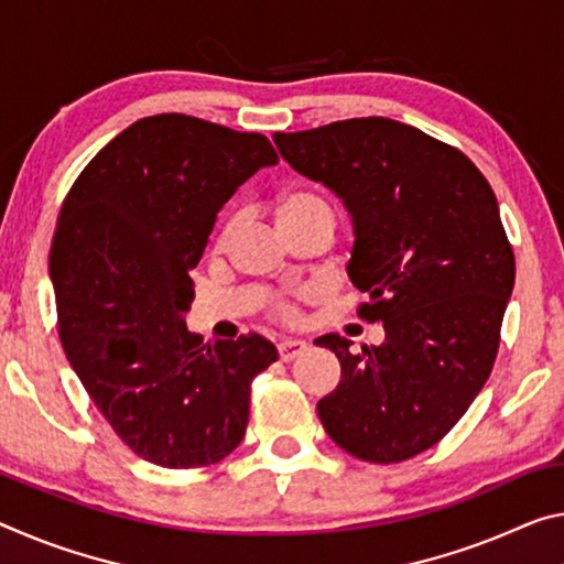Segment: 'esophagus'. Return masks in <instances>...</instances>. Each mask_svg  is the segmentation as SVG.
Masks as SVG:
<instances>
[{"instance_id":"1","label":"esophagus","mask_w":564,"mask_h":564,"mask_svg":"<svg viewBox=\"0 0 564 564\" xmlns=\"http://www.w3.org/2000/svg\"><path fill=\"white\" fill-rule=\"evenodd\" d=\"M303 351H308V344L301 341V338H283L279 344V356L281 361H293L296 356H301Z\"/></svg>"}]
</instances>
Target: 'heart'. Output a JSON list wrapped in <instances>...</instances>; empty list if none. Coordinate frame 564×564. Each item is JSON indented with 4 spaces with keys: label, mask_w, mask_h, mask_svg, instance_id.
<instances>
[{
    "label": "heart",
    "mask_w": 564,
    "mask_h": 564,
    "mask_svg": "<svg viewBox=\"0 0 564 564\" xmlns=\"http://www.w3.org/2000/svg\"><path fill=\"white\" fill-rule=\"evenodd\" d=\"M318 208L328 210V205L316 193H308V191L285 193L283 198H281V203H279V220L291 218V216H299V213H306V210H318ZM228 234H230V226L223 230V236H220L223 243H226V240H228Z\"/></svg>",
    "instance_id": "b5f03b06"
}]
</instances>
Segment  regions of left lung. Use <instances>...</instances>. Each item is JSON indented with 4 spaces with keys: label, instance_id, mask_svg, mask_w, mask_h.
Returning a JSON list of instances; mask_svg holds the SVG:
<instances>
[{
    "label": "left lung",
    "instance_id": "1",
    "mask_svg": "<svg viewBox=\"0 0 564 564\" xmlns=\"http://www.w3.org/2000/svg\"><path fill=\"white\" fill-rule=\"evenodd\" d=\"M273 142L341 198L354 226L346 273L369 293L361 316L383 324V341L359 354L336 334L316 338L341 361V381L316 406L321 424L354 457L404 462L459 422L495 364L514 289L495 193L459 150L389 118Z\"/></svg>",
    "mask_w": 564,
    "mask_h": 564
}]
</instances>
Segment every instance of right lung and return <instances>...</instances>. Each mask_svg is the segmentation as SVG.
Returning <instances> with one entry per match:
<instances>
[{"label":"right lung","mask_w":564,"mask_h":564,"mask_svg":"<svg viewBox=\"0 0 564 564\" xmlns=\"http://www.w3.org/2000/svg\"><path fill=\"white\" fill-rule=\"evenodd\" d=\"M271 142L191 115H153L107 142L62 203L50 250L59 338L89 399L145 462L208 467L246 434L261 334L203 344L185 326L191 271L223 205Z\"/></svg>","instance_id":"1"}]
</instances>
